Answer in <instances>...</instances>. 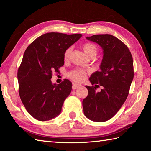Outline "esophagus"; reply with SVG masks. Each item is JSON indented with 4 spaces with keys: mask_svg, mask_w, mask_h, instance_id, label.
Instances as JSON below:
<instances>
[{
    "mask_svg": "<svg viewBox=\"0 0 151 151\" xmlns=\"http://www.w3.org/2000/svg\"><path fill=\"white\" fill-rule=\"evenodd\" d=\"M81 86V85H80V84H76V83H74L73 85L72 88H73V90H75V89H76V88H77L80 87Z\"/></svg>",
    "mask_w": 151,
    "mask_h": 151,
    "instance_id": "34e87169",
    "label": "esophagus"
}]
</instances>
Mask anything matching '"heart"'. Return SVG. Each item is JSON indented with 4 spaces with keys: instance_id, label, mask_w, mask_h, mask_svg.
Returning a JSON list of instances; mask_svg holds the SVG:
<instances>
[{
    "instance_id": "1",
    "label": "heart",
    "mask_w": 151,
    "mask_h": 151,
    "mask_svg": "<svg viewBox=\"0 0 151 151\" xmlns=\"http://www.w3.org/2000/svg\"><path fill=\"white\" fill-rule=\"evenodd\" d=\"M83 50L86 53V55L88 56L89 57H95V56L97 54V52H98V48H97L96 46L91 42L85 43L83 45ZM71 51H72V48L70 47L66 48L65 52H64V60H68L69 59ZM86 75V71L83 69H80V68H75V69L71 70L70 72L68 73V76L76 82H82L85 78Z\"/></svg>"
}]
</instances>
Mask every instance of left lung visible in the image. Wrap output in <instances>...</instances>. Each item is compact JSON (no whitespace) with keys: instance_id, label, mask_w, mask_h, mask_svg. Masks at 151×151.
I'll use <instances>...</instances> for the list:
<instances>
[{"instance_id":"1","label":"left lung","mask_w":151,"mask_h":151,"mask_svg":"<svg viewBox=\"0 0 151 151\" xmlns=\"http://www.w3.org/2000/svg\"><path fill=\"white\" fill-rule=\"evenodd\" d=\"M103 50L100 71L91 76V86L83 101L84 114L91 121L104 122L112 118L126 101L134 77L133 59L129 48L111 35H95L86 37ZM103 87L100 92L96 88Z\"/></svg>"}]
</instances>
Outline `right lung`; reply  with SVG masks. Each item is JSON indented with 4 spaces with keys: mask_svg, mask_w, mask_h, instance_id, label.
Returning <instances> with one entry per match:
<instances>
[{
    "mask_svg": "<svg viewBox=\"0 0 151 151\" xmlns=\"http://www.w3.org/2000/svg\"><path fill=\"white\" fill-rule=\"evenodd\" d=\"M81 34L48 32L36 39L25 50L18 69L19 93L22 104L32 117L46 121L60 113L64 101L72 90V83L51 82L52 73L64 65V52Z\"/></svg>",
    "mask_w": 151,
    "mask_h": 151,
    "instance_id": "add662e5",
    "label": "right lung"
}]
</instances>
